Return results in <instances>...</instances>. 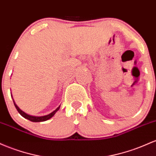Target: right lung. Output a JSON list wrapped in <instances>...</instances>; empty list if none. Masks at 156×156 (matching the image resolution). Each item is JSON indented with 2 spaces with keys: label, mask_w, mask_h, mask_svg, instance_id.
<instances>
[{
  "label": "right lung",
  "mask_w": 156,
  "mask_h": 156,
  "mask_svg": "<svg viewBox=\"0 0 156 156\" xmlns=\"http://www.w3.org/2000/svg\"><path fill=\"white\" fill-rule=\"evenodd\" d=\"M13 101H14V105H15V108H16L17 111H18V113H20V114L22 116H23L24 118L30 120L31 122H45V121H46V120L49 119L51 118V117L53 116L55 114V113H56V112H57V111H58V110L59 109V107H60V106H59L58 108H57V109H56L55 111H53V112H52V113H49V114H48V115H46V116H30V115H28V114H26V113H24L23 111H22L21 110H20V108H19L18 107H17V105L15 104V101L13 100Z\"/></svg>",
  "instance_id": "1"
}]
</instances>
